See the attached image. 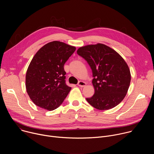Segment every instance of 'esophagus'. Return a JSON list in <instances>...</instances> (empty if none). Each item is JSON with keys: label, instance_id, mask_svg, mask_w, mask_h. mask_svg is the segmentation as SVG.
I'll return each mask as SVG.
<instances>
[{"label": "esophagus", "instance_id": "1", "mask_svg": "<svg viewBox=\"0 0 154 154\" xmlns=\"http://www.w3.org/2000/svg\"><path fill=\"white\" fill-rule=\"evenodd\" d=\"M78 85L80 87H84V86H86V83L85 82H83V81H80L78 83Z\"/></svg>", "mask_w": 154, "mask_h": 154}]
</instances>
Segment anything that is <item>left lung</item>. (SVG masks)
Returning <instances> with one entry per match:
<instances>
[{"mask_svg":"<svg viewBox=\"0 0 154 154\" xmlns=\"http://www.w3.org/2000/svg\"><path fill=\"white\" fill-rule=\"evenodd\" d=\"M77 53L90 65L93 72L94 94L86 98L100 110L114 108L122 102L131 80L128 66L122 57L109 47L98 43L80 48Z\"/></svg>","mask_w":154,"mask_h":154,"instance_id":"obj_1","label":"left lung"}]
</instances>
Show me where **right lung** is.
<instances>
[{
	"instance_id": "right-lung-1",
	"label": "right lung",
	"mask_w": 154,
	"mask_h": 154,
	"mask_svg": "<svg viewBox=\"0 0 154 154\" xmlns=\"http://www.w3.org/2000/svg\"><path fill=\"white\" fill-rule=\"evenodd\" d=\"M75 49L74 46L54 41L36 53L26 76L27 92L36 105L52 111L66 97L71 88L66 84L64 64Z\"/></svg>"
}]
</instances>
